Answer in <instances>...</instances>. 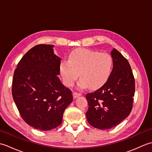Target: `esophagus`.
Masks as SVG:
<instances>
[{"label":"esophagus","instance_id":"1","mask_svg":"<svg viewBox=\"0 0 152 152\" xmlns=\"http://www.w3.org/2000/svg\"><path fill=\"white\" fill-rule=\"evenodd\" d=\"M81 95H82L80 94V93H77V92H74L73 93V97L74 99L78 98V97H79V96H80Z\"/></svg>","mask_w":152,"mask_h":152}]
</instances>
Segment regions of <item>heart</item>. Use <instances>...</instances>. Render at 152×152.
Instances as JSON below:
<instances>
[{
    "label": "heart",
    "instance_id": "obj_1",
    "mask_svg": "<svg viewBox=\"0 0 152 152\" xmlns=\"http://www.w3.org/2000/svg\"><path fill=\"white\" fill-rule=\"evenodd\" d=\"M112 68V58L109 54L83 49L71 53L69 60L61 61L60 72L68 87L74 85L80 73L79 88L85 89L89 86L91 89H96L107 82Z\"/></svg>",
    "mask_w": 152,
    "mask_h": 152
}]
</instances>
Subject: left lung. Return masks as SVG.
<instances>
[{
	"label": "left lung",
	"instance_id": "1",
	"mask_svg": "<svg viewBox=\"0 0 152 152\" xmlns=\"http://www.w3.org/2000/svg\"><path fill=\"white\" fill-rule=\"evenodd\" d=\"M111 56L114 66L107 82L95 92L86 95L89 124L102 130L114 127L128 117L133 108L135 90L128 61L115 48Z\"/></svg>",
	"mask_w": 152,
	"mask_h": 152
}]
</instances>
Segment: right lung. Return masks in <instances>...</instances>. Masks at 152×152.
<instances>
[{"label": "right lung", "mask_w": 152, "mask_h": 152, "mask_svg": "<svg viewBox=\"0 0 152 152\" xmlns=\"http://www.w3.org/2000/svg\"><path fill=\"white\" fill-rule=\"evenodd\" d=\"M53 45L39 44L24 55L14 71L12 96L23 119L37 129L50 131L62 123L72 91L57 75L61 58Z\"/></svg>", "instance_id": "1"}]
</instances>
